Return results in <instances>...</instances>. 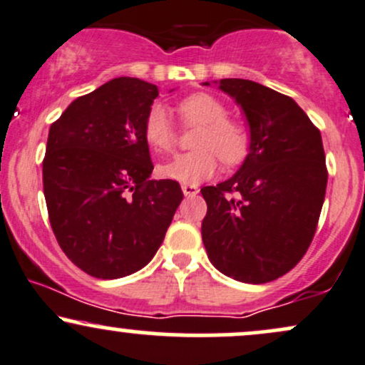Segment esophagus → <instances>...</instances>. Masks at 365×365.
Masks as SVG:
<instances>
[{
    "mask_svg": "<svg viewBox=\"0 0 365 365\" xmlns=\"http://www.w3.org/2000/svg\"><path fill=\"white\" fill-rule=\"evenodd\" d=\"M182 192H183V195H185V197H192V195H195L197 192H199V188H197V185H192V183H183Z\"/></svg>",
    "mask_w": 365,
    "mask_h": 365,
    "instance_id": "1",
    "label": "esophagus"
}]
</instances>
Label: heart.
<instances>
[{"mask_svg":"<svg viewBox=\"0 0 365 365\" xmlns=\"http://www.w3.org/2000/svg\"><path fill=\"white\" fill-rule=\"evenodd\" d=\"M183 127H199L195 132L194 150L177 154L158 168L159 177L180 183H199L215 175L217 158L233 166L249 150V132L242 123L228 118V108L216 96L195 92L177 104ZM144 135L158 153H168L177 144V128L170 113L154 104L144 120Z\"/></svg>","mask_w":365,"mask_h":365,"instance_id":"heart-1","label":"heart"}]
</instances>
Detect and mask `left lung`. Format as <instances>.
Instances as JSON below:
<instances>
[{"instance_id":"obj_1","label":"left lung","mask_w":365,"mask_h":365,"mask_svg":"<svg viewBox=\"0 0 365 365\" xmlns=\"http://www.w3.org/2000/svg\"><path fill=\"white\" fill-rule=\"evenodd\" d=\"M216 83L244 110L250 145L232 178L200 188L204 247L230 278L273 282L297 266L316 233L328 183L321 132L288 96L245 78Z\"/></svg>"}]
</instances>
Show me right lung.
Here are the masks:
<instances>
[{"mask_svg":"<svg viewBox=\"0 0 365 365\" xmlns=\"http://www.w3.org/2000/svg\"><path fill=\"white\" fill-rule=\"evenodd\" d=\"M158 87L120 77L81 96L49 128L43 185L49 223L75 266L101 279L142 269L183 199L175 180H150L144 120Z\"/></svg>","mask_w":365,"mask_h":365,"instance_id":"add662e5","label":"right lung"}]
</instances>
